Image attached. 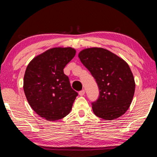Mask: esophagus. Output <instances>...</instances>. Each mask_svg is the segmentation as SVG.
I'll use <instances>...</instances> for the list:
<instances>
[{
  "label": "esophagus",
  "mask_w": 157,
  "mask_h": 157,
  "mask_svg": "<svg viewBox=\"0 0 157 157\" xmlns=\"http://www.w3.org/2000/svg\"><path fill=\"white\" fill-rule=\"evenodd\" d=\"M84 94H85L84 89H82V90H81L80 91H79V95H81V96H82V95H84Z\"/></svg>",
  "instance_id": "obj_1"
}]
</instances>
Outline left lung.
<instances>
[{
    "instance_id": "1",
    "label": "left lung",
    "mask_w": 157,
    "mask_h": 157,
    "mask_svg": "<svg viewBox=\"0 0 157 157\" xmlns=\"http://www.w3.org/2000/svg\"><path fill=\"white\" fill-rule=\"evenodd\" d=\"M78 57L95 79L100 91L98 99L91 103L95 115L107 121L121 116L129 109L135 91L129 65L102 48L84 49Z\"/></svg>"
}]
</instances>
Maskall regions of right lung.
Instances as JSON below:
<instances>
[{"instance_id":"right-lung-1","label":"right lung","mask_w":157,"mask_h":157,"mask_svg":"<svg viewBox=\"0 0 157 157\" xmlns=\"http://www.w3.org/2000/svg\"><path fill=\"white\" fill-rule=\"evenodd\" d=\"M75 52L72 48L49 49L34 57L26 68L23 79L26 98L33 109L48 121L67 116L78 96L63 73Z\"/></svg>"}]
</instances>
